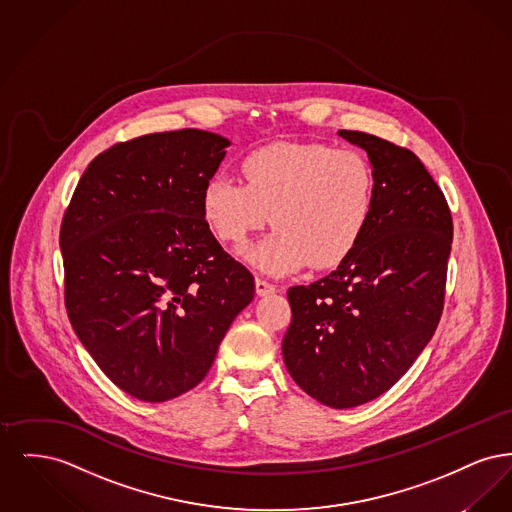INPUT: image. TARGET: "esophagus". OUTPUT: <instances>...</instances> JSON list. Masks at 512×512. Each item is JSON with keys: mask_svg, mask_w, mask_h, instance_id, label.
<instances>
[{"mask_svg": "<svg viewBox=\"0 0 512 512\" xmlns=\"http://www.w3.org/2000/svg\"><path fill=\"white\" fill-rule=\"evenodd\" d=\"M255 292H257V295H268V293H274L276 292V286L274 284H270V282H267V280H261V278H257L255 280Z\"/></svg>", "mask_w": 512, "mask_h": 512, "instance_id": "obj_1", "label": "esophagus"}]
</instances>
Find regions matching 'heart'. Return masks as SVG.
I'll use <instances>...</instances> for the list:
<instances>
[{"instance_id": "1", "label": "heart", "mask_w": 512, "mask_h": 512, "mask_svg": "<svg viewBox=\"0 0 512 512\" xmlns=\"http://www.w3.org/2000/svg\"><path fill=\"white\" fill-rule=\"evenodd\" d=\"M244 184L213 174L201 190V217L224 244H244L270 222L276 230L244 257L268 274H290L311 263L341 265L365 238L376 178L351 147L278 142L242 159Z\"/></svg>"}]
</instances>
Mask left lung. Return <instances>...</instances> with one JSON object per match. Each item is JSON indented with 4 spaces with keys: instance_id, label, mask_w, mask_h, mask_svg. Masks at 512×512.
<instances>
[{
    "instance_id": "8db88e82",
    "label": "left lung",
    "mask_w": 512,
    "mask_h": 512,
    "mask_svg": "<svg viewBox=\"0 0 512 512\" xmlns=\"http://www.w3.org/2000/svg\"><path fill=\"white\" fill-rule=\"evenodd\" d=\"M365 149L376 178L372 219L357 249L309 286L288 290L282 341L295 384L332 409L380 397L432 340L443 311L453 220L413 151L340 130Z\"/></svg>"
}]
</instances>
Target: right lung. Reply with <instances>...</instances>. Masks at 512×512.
Segmentation results:
<instances>
[{"label": "right lung", "mask_w": 512, "mask_h": 512, "mask_svg": "<svg viewBox=\"0 0 512 512\" xmlns=\"http://www.w3.org/2000/svg\"><path fill=\"white\" fill-rule=\"evenodd\" d=\"M228 146L219 134L184 128L109 147L82 174L63 217L74 334L140 401L195 388L255 295L253 274L201 217V190Z\"/></svg>", "instance_id": "obj_1"}]
</instances>
